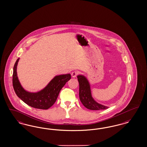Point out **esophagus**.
Listing matches in <instances>:
<instances>
[{"instance_id": "obj_1", "label": "esophagus", "mask_w": 147, "mask_h": 147, "mask_svg": "<svg viewBox=\"0 0 147 147\" xmlns=\"http://www.w3.org/2000/svg\"><path fill=\"white\" fill-rule=\"evenodd\" d=\"M78 72L77 71H73L72 73H71V76L73 77V78H76V76H77V75L78 74Z\"/></svg>"}]
</instances>
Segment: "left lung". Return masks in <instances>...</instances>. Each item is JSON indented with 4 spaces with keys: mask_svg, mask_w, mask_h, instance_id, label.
I'll list each match as a JSON object with an SVG mask.
<instances>
[{
    "mask_svg": "<svg viewBox=\"0 0 147 147\" xmlns=\"http://www.w3.org/2000/svg\"><path fill=\"white\" fill-rule=\"evenodd\" d=\"M79 83L80 100L84 107L92 110L107 109L108 107L98 103L92 96L90 84L86 77L82 75L77 76Z\"/></svg>",
    "mask_w": 147,
    "mask_h": 147,
    "instance_id": "8db88e82",
    "label": "left lung"
}]
</instances>
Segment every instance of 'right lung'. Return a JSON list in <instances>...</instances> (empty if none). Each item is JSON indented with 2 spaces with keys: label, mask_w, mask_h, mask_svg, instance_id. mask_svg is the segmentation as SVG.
Listing matches in <instances>:
<instances>
[{
  "label": "right lung",
  "mask_w": 147,
  "mask_h": 147,
  "mask_svg": "<svg viewBox=\"0 0 147 147\" xmlns=\"http://www.w3.org/2000/svg\"><path fill=\"white\" fill-rule=\"evenodd\" d=\"M19 58L13 67L12 84L16 94L27 105L38 109L47 110L55 102L62 88L71 78L70 74L55 76L45 88L36 93L26 91L21 86L17 74Z\"/></svg>",
  "instance_id": "obj_1"
}]
</instances>
